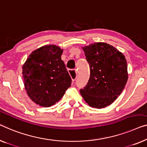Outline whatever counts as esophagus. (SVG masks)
<instances>
[{"label": "esophagus", "mask_w": 147, "mask_h": 147, "mask_svg": "<svg viewBox=\"0 0 147 147\" xmlns=\"http://www.w3.org/2000/svg\"><path fill=\"white\" fill-rule=\"evenodd\" d=\"M69 75L71 76V78L72 81H75L76 79L77 78V75H78V71L76 69H69Z\"/></svg>", "instance_id": "1"}]
</instances>
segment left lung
<instances>
[{"label": "left lung", "mask_w": 147, "mask_h": 147, "mask_svg": "<svg viewBox=\"0 0 147 147\" xmlns=\"http://www.w3.org/2000/svg\"><path fill=\"white\" fill-rule=\"evenodd\" d=\"M90 77L81 95L89 106L101 109L113 103L128 80L127 60L118 50L104 42L83 47Z\"/></svg>", "instance_id": "left-lung-1"}]
</instances>
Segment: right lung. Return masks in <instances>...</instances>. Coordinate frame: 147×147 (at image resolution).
Wrapping results in <instances>:
<instances>
[{
	"instance_id": "add662e5",
	"label": "right lung",
	"mask_w": 147,
	"mask_h": 147,
	"mask_svg": "<svg viewBox=\"0 0 147 147\" xmlns=\"http://www.w3.org/2000/svg\"><path fill=\"white\" fill-rule=\"evenodd\" d=\"M63 50L46 45L31 53L22 66L28 95L42 107H50L60 100L71 86V79L61 56Z\"/></svg>"
}]
</instances>
